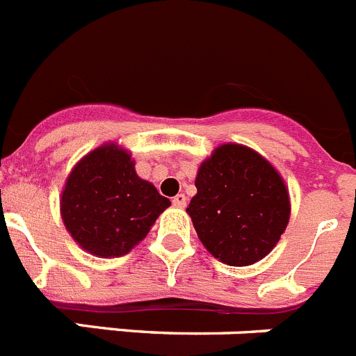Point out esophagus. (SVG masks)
Masks as SVG:
<instances>
[{
	"instance_id": "34e87169",
	"label": "esophagus",
	"mask_w": 356,
	"mask_h": 356,
	"mask_svg": "<svg viewBox=\"0 0 356 356\" xmlns=\"http://www.w3.org/2000/svg\"><path fill=\"white\" fill-rule=\"evenodd\" d=\"M172 205L178 207V209L187 207V196H185V194H176V196L172 197Z\"/></svg>"
}]
</instances>
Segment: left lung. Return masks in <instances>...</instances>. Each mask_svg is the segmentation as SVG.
Returning <instances> with one entry per match:
<instances>
[{
    "instance_id": "1",
    "label": "left lung",
    "mask_w": 356,
    "mask_h": 356,
    "mask_svg": "<svg viewBox=\"0 0 356 356\" xmlns=\"http://www.w3.org/2000/svg\"><path fill=\"white\" fill-rule=\"evenodd\" d=\"M196 188L188 216L203 246L228 266L262 260L287 228V187L271 163L250 147H217L201 163Z\"/></svg>"
}]
</instances>
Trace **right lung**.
Segmentation results:
<instances>
[{
    "mask_svg": "<svg viewBox=\"0 0 356 356\" xmlns=\"http://www.w3.org/2000/svg\"><path fill=\"white\" fill-rule=\"evenodd\" d=\"M169 205L137 176L127 151L106 144L74 165L60 210L65 228L85 251L110 259L139 244Z\"/></svg>",
    "mask_w": 356,
    "mask_h": 356,
    "instance_id": "right-lung-1",
    "label": "right lung"
}]
</instances>
